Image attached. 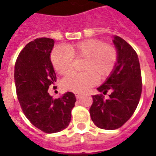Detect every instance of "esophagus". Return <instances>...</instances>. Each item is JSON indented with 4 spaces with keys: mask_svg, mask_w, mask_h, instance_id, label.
<instances>
[{
    "mask_svg": "<svg viewBox=\"0 0 156 156\" xmlns=\"http://www.w3.org/2000/svg\"><path fill=\"white\" fill-rule=\"evenodd\" d=\"M75 95H76V98L77 99H79L82 96V94H80V93H75Z\"/></svg>",
    "mask_w": 156,
    "mask_h": 156,
    "instance_id": "obj_1",
    "label": "esophagus"
}]
</instances>
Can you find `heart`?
Wrapping results in <instances>:
<instances>
[{
	"label": "heart",
	"instance_id": "b5f03b06",
	"mask_svg": "<svg viewBox=\"0 0 156 156\" xmlns=\"http://www.w3.org/2000/svg\"><path fill=\"white\" fill-rule=\"evenodd\" d=\"M73 58L86 59L82 68L84 73L67 75L62 81V87L67 91L82 93L93 86L95 77L102 80L111 74L116 64L118 53L114 47L91 39L66 44L63 48H55L51 55L54 68L60 75L70 71Z\"/></svg>",
	"mask_w": 156,
	"mask_h": 156
}]
</instances>
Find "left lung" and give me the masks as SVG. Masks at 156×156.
I'll use <instances>...</instances> for the list:
<instances>
[{
    "instance_id": "obj_1",
    "label": "left lung",
    "mask_w": 156,
    "mask_h": 156,
    "mask_svg": "<svg viewBox=\"0 0 156 156\" xmlns=\"http://www.w3.org/2000/svg\"><path fill=\"white\" fill-rule=\"evenodd\" d=\"M118 53L116 64L109 76L97 90L105 94L93 95L90 108L92 121L98 127L115 129L121 127L132 116L140 101L142 82L140 63L133 48L123 39L114 36L112 40Z\"/></svg>"
}]
</instances>
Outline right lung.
Wrapping results in <instances>:
<instances>
[{
  "instance_id": "add662e5",
  "label": "right lung",
  "mask_w": 156,
  "mask_h": 156,
  "mask_svg": "<svg viewBox=\"0 0 156 156\" xmlns=\"http://www.w3.org/2000/svg\"><path fill=\"white\" fill-rule=\"evenodd\" d=\"M55 41L42 37L26 45L15 66V84L23 113L32 124L48 133L66 129L75 106V94L66 92L54 99L48 88L56 82L51 61Z\"/></svg>"
}]
</instances>
